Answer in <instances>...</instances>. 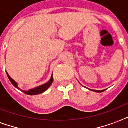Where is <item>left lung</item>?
Here are the masks:
<instances>
[{"label":"left lung","instance_id":"8db88e82","mask_svg":"<svg viewBox=\"0 0 128 128\" xmlns=\"http://www.w3.org/2000/svg\"><path fill=\"white\" fill-rule=\"evenodd\" d=\"M90 90H92V91H94L95 92H104V90H91V89H89Z\"/></svg>","mask_w":128,"mask_h":128}]
</instances>
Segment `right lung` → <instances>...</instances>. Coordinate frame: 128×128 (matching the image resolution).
Masks as SVG:
<instances>
[{
    "instance_id": "obj_1",
    "label": "right lung",
    "mask_w": 128,
    "mask_h": 128,
    "mask_svg": "<svg viewBox=\"0 0 128 128\" xmlns=\"http://www.w3.org/2000/svg\"><path fill=\"white\" fill-rule=\"evenodd\" d=\"M7 76H8V78L9 80L10 81V82L12 84H13V86H14L15 88H16L17 89L20 90L21 91L24 92V94H27V95H30V96H34V95H37V94H40L43 93L44 92L46 91L47 90L50 88V86L52 85V82L54 81V79H53V76H51V78L50 79V80L47 82L45 84H42V85L39 86L38 87H36L34 88H32V89H30L28 90H26V91H25V90H22L20 89V88L18 87V83L16 82L14 80H13L12 78H11L10 76H9V74H8L6 72Z\"/></svg>"
}]
</instances>
